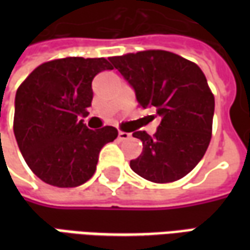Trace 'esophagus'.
Masks as SVG:
<instances>
[{
    "label": "esophagus",
    "instance_id": "obj_1",
    "mask_svg": "<svg viewBox=\"0 0 250 250\" xmlns=\"http://www.w3.org/2000/svg\"><path fill=\"white\" fill-rule=\"evenodd\" d=\"M118 138H119L120 141H127V139H130L131 138V134L130 132H125V131H119Z\"/></svg>",
    "mask_w": 250,
    "mask_h": 250
}]
</instances>
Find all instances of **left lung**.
Returning a JSON list of instances; mask_svg holds the SVG:
<instances>
[{
	"instance_id": "left-lung-1",
	"label": "left lung",
	"mask_w": 250,
	"mask_h": 250,
	"mask_svg": "<svg viewBox=\"0 0 250 250\" xmlns=\"http://www.w3.org/2000/svg\"><path fill=\"white\" fill-rule=\"evenodd\" d=\"M135 89L142 108L161 123L152 136L135 131L143 151L130 162L142 178L168 184L184 178L202 159L213 130L214 95L195 62L173 52L150 49L109 57Z\"/></svg>"
}]
</instances>
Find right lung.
<instances>
[{
	"label": "right lung",
	"mask_w": 250,
	"mask_h": 250,
	"mask_svg": "<svg viewBox=\"0 0 250 250\" xmlns=\"http://www.w3.org/2000/svg\"><path fill=\"white\" fill-rule=\"evenodd\" d=\"M112 69L104 57H65L42 62L16 93L13 131L25 162L45 184L76 188L96 171L99 152L118 130H89L77 118L88 114L92 80Z\"/></svg>",
	"instance_id": "1"
}]
</instances>
